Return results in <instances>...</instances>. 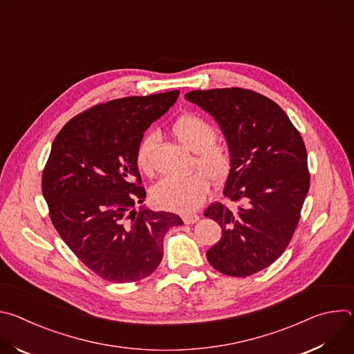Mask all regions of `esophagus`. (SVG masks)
I'll list each match as a JSON object with an SVG mask.
<instances>
[{"mask_svg":"<svg viewBox=\"0 0 354 354\" xmlns=\"http://www.w3.org/2000/svg\"><path fill=\"white\" fill-rule=\"evenodd\" d=\"M182 218H183L185 224H194L196 221H198L200 217L197 214H185Z\"/></svg>","mask_w":354,"mask_h":354,"instance_id":"34e87169","label":"esophagus"}]
</instances>
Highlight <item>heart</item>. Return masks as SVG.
I'll return each instance as SVG.
<instances>
[{"mask_svg": "<svg viewBox=\"0 0 354 354\" xmlns=\"http://www.w3.org/2000/svg\"><path fill=\"white\" fill-rule=\"evenodd\" d=\"M175 137L193 153V168L200 169L187 178H162L153 190L154 203L171 212L190 213L197 210L207 197L212 179L214 183L224 182L234 165V156L228 144L217 141V130L201 116L186 113L172 123ZM158 134L148 130L140 138L136 148V165L144 174L153 172V154Z\"/></svg>", "mask_w": 354, "mask_h": 354, "instance_id": "1", "label": "heart"}]
</instances>
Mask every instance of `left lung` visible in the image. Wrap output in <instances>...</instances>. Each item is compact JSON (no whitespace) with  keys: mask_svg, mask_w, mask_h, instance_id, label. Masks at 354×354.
Returning a JSON list of instances; mask_svg holds the SVG:
<instances>
[{"mask_svg":"<svg viewBox=\"0 0 354 354\" xmlns=\"http://www.w3.org/2000/svg\"><path fill=\"white\" fill-rule=\"evenodd\" d=\"M185 97L220 124L234 156L224 196L241 203L236 210L220 201L206 209L223 228L207 261L227 276L258 273L280 258L298 225L310 189L306 144L286 112L255 91H192Z\"/></svg>","mask_w":354,"mask_h":354,"instance_id":"1","label":"left lung"}]
</instances>
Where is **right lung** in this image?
<instances>
[{
  "instance_id": "1",
  "label": "right lung",
  "mask_w": 354,
  "mask_h": 354,
  "mask_svg": "<svg viewBox=\"0 0 354 354\" xmlns=\"http://www.w3.org/2000/svg\"><path fill=\"white\" fill-rule=\"evenodd\" d=\"M179 91L97 104L56 136L41 175L55 228L95 274L133 283L162 261L164 236L179 216L141 209L145 189L136 148L148 126L175 104Z\"/></svg>"
}]
</instances>
